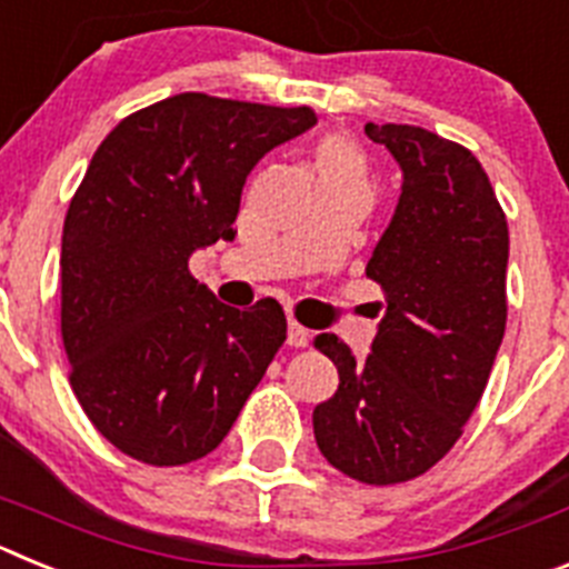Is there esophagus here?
Masks as SVG:
<instances>
[{"label":"esophagus","mask_w":569,"mask_h":569,"mask_svg":"<svg viewBox=\"0 0 569 569\" xmlns=\"http://www.w3.org/2000/svg\"><path fill=\"white\" fill-rule=\"evenodd\" d=\"M288 345L290 347H308L310 345V330H305L299 321L288 325Z\"/></svg>","instance_id":"1"}]
</instances>
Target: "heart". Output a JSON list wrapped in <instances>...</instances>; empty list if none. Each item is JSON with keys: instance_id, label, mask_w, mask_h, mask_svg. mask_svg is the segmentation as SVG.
Here are the masks:
<instances>
[{"instance_id": "heart-1", "label": "heart", "mask_w": 569, "mask_h": 569, "mask_svg": "<svg viewBox=\"0 0 569 569\" xmlns=\"http://www.w3.org/2000/svg\"><path fill=\"white\" fill-rule=\"evenodd\" d=\"M313 173L319 188L370 190V168L359 144L345 133H325L313 148Z\"/></svg>"}]
</instances>
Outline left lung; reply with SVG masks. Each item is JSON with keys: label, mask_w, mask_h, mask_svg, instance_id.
<instances>
[{"label": "left lung", "mask_w": 569, "mask_h": 569, "mask_svg": "<svg viewBox=\"0 0 569 569\" xmlns=\"http://www.w3.org/2000/svg\"><path fill=\"white\" fill-rule=\"evenodd\" d=\"M365 133L405 173L365 268L385 319L365 361L339 336L316 339L339 390L313 410V433L336 470L381 487L445 459L479 405L505 339L510 233L470 150L416 124L370 122Z\"/></svg>", "instance_id": "left-lung-1"}]
</instances>
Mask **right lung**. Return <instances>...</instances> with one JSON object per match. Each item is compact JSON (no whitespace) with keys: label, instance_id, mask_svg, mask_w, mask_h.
<instances>
[{"label":"right lung","instance_id":"add662e5","mask_svg":"<svg viewBox=\"0 0 569 569\" xmlns=\"http://www.w3.org/2000/svg\"><path fill=\"white\" fill-rule=\"evenodd\" d=\"M313 124L305 104L179 93L124 116L90 159L62 230V345L84 416L130 459L213 453L288 339L279 301L228 308L188 259L233 239L250 170Z\"/></svg>","mask_w":569,"mask_h":569}]
</instances>
